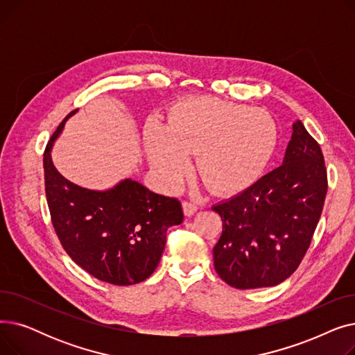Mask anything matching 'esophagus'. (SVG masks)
<instances>
[{
	"label": "esophagus",
	"instance_id": "obj_1",
	"mask_svg": "<svg viewBox=\"0 0 355 355\" xmlns=\"http://www.w3.org/2000/svg\"><path fill=\"white\" fill-rule=\"evenodd\" d=\"M182 209H184L185 216L190 217V216H193L198 210V206H197L196 201H184L182 202Z\"/></svg>",
	"mask_w": 355,
	"mask_h": 355
}]
</instances>
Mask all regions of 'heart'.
I'll return each instance as SVG.
<instances>
[{
  "label": "heart",
  "mask_w": 355,
  "mask_h": 355,
  "mask_svg": "<svg viewBox=\"0 0 355 355\" xmlns=\"http://www.w3.org/2000/svg\"><path fill=\"white\" fill-rule=\"evenodd\" d=\"M277 142L269 112L214 98L178 105L168 125L149 121L144 145L149 165L168 187H178L189 173V154L216 193H239L259 180Z\"/></svg>",
  "instance_id": "1"
}]
</instances>
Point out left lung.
Segmentation results:
<instances>
[{"label":"left lung","instance_id":"1","mask_svg":"<svg viewBox=\"0 0 355 355\" xmlns=\"http://www.w3.org/2000/svg\"><path fill=\"white\" fill-rule=\"evenodd\" d=\"M327 189L321 146L296 121L282 165L211 207L223 221L213 249L218 276L237 289L284 282L311 245Z\"/></svg>","mask_w":355,"mask_h":355}]
</instances>
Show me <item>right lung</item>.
Here are the masks:
<instances>
[{
    "label": "right lung",
    "instance_id": "obj_1",
    "mask_svg": "<svg viewBox=\"0 0 355 355\" xmlns=\"http://www.w3.org/2000/svg\"><path fill=\"white\" fill-rule=\"evenodd\" d=\"M76 112H70L55 129L43 157L55 234L73 262L99 281L119 286L139 284L158 266L166 230L182 223L181 202L130 178L105 191L64 178L51 161V148Z\"/></svg>",
    "mask_w": 355,
    "mask_h": 355
}]
</instances>
